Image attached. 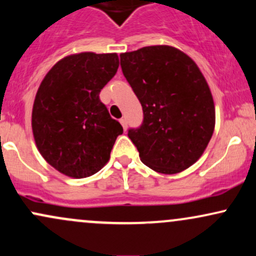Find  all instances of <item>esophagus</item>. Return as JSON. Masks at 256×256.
I'll list each match as a JSON object with an SVG mask.
<instances>
[{"label":"esophagus","mask_w":256,"mask_h":256,"mask_svg":"<svg viewBox=\"0 0 256 256\" xmlns=\"http://www.w3.org/2000/svg\"><path fill=\"white\" fill-rule=\"evenodd\" d=\"M120 124H122V128H124V130H128V122H126V119L125 118H122V119H120Z\"/></svg>","instance_id":"esophagus-1"}]
</instances>
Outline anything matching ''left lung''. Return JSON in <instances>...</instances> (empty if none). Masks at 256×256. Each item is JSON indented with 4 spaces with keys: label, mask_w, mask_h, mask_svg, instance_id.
<instances>
[{
    "label": "left lung",
    "mask_w": 256,
    "mask_h": 256,
    "mask_svg": "<svg viewBox=\"0 0 256 256\" xmlns=\"http://www.w3.org/2000/svg\"><path fill=\"white\" fill-rule=\"evenodd\" d=\"M120 64L144 115L141 128L128 134L141 162L165 175L192 166L215 128L214 100L196 62L156 44L122 53Z\"/></svg>",
    "instance_id": "1"
}]
</instances>
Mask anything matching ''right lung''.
Wrapping results in <instances>:
<instances>
[{"label": "right lung", "instance_id": "right-lung-1", "mask_svg": "<svg viewBox=\"0 0 256 256\" xmlns=\"http://www.w3.org/2000/svg\"><path fill=\"white\" fill-rule=\"evenodd\" d=\"M118 68L116 53H74L58 60L38 86L32 113L34 140L44 159L68 178L98 172L122 134L100 100Z\"/></svg>", "mask_w": 256, "mask_h": 256}]
</instances>
